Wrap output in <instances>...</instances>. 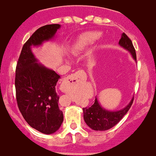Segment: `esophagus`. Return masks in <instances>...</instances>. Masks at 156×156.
<instances>
[{
    "label": "esophagus",
    "mask_w": 156,
    "mask_h": 156,
    "mask_svg": "<svg viewBox=\"0 0 156 156\" xmlns=\"http://www.w3.org/2000/svg\"><path fill=\"white\" fill-rule=\"evenodd\" d=\"M87 79L86 73L83 70H78L74 74L68 76L66 78L63 80L62 83L61 84V90L63 93H69L71 87L75 86L77 83L82 82Z\"/></svg>",
    "instance_id": "obj_1"
}]
</instances>
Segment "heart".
I'll return each mask as SVG.
<instances>
[{"instance_id": "b5f03b06", "label": "heart", "mask_w": 156, "mask_h": 156, "mask_svg": "<svg viewBox=\"0 0 156 156\" xmlns=\"http://www.w3.org/2000/svg\"><path fill=\"white\" fill-rule=\"evenodd\" d=\"M102 37V34L98 31L87 32L78 37L72 46V51L74 54H78L82 51L90 47L98 42Z\"/></svg>"}]
</instances>
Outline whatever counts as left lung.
<instances>
[{"label":"left lung","instance_id":"obj_1","mask_svg":"<svg viewBox=\"0 0 156 156\" xmlns=\"http://www.w3.org/2000/svg\"><path fill=\"white\" fill-rule=\"evenodd\" d=\"M119 45L124 49H126V51H128L132 56L133 59L136 62L135 48L130 38L124 33L121 35V39L119 41ZM133 100L134 97H132L130 102L126 107L119 111H109L101 106L98 98L96 97L94 103L91 107L82 108L85 122L90 128L94 131H107L112 128L127 113L132 105Z\"/></svg>","mask_w":156,"mask_h":156}]
</instances>
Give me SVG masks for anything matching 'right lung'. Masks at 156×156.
I'll use <instances>...</instances> for the list:
<instances>
[{
    "instance_id": "add662e5",
    "label": "right lung",
    "mask_w": 156,
    "mask_h": 156,
    "mask_svg": "<svg viewBox=\"0 0 156 156\" xmlns=\"http://www.w3.org/2000/svg\"><path fill=\"white\" fill-rule=\"evenodd\" d=\"M60 28L61 25L52 24L36 30L23 45L16 68L15 87L19 110L30 126L45 135L58 131L63 122L56 91L60 76L39 62L32 47H39L53 40Z\"/></svg>"
}]
</instances>
